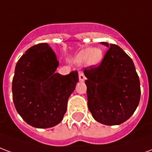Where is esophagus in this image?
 I'll return each mask as SVG.
<instances>
[{
  "mask_svg": "<svg viewBox=\"0 0 152 152\" xmlns=\"http://www.w3.org/2000/svg\"><path fill=\"white\" fill-rule=\"evenodd\" d=\"M86 79V76L84 75V73L82 72H79V80L80 81H84Z\"/></svg>",
  "mask_w": 152,
  "mask_h": 152,
  "instance_id": "1",
  "label": "esophagus"
}]
</instances>
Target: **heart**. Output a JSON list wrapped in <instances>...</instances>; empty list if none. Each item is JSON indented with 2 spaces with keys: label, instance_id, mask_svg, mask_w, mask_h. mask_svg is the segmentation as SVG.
I'll return each mask as SVG.
<instances>
[{
  "label": "heart",
  "instance_id": "1",
  "mask_svg": "<svg viewBox=\"0 0 152 152\" xmlns=\"http://www.w3.org/2000/svg\"><path fill=\"white\" fill-rule=\"evenodd\" d=\"M103 58V53L99 48H86L83 49L75 57V61L77 63L86 62L89 66L99 65Z\"/></svg>",
  "mask_w": 152,
  "mask_h": 152
}]
</instances>
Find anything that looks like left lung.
<instances>
[{
	"label": "left lung",
	"mask_w": 152,
	"mask_h": 152,
	"mask_svg": "<svg viewBox=\"0 0 152 152\" xmlns=\"http://www.w3.org/2000/svg\"><path fill=\"white\" fill-rule=\"evenodd\" d=\"M108 47L99 66L84 69L87 80L88 107L101 124L116 125L134 114L140 101V81L134 62L121 47Z\"/></svg>",
	"instance_id": "left-lung-1"
}]
</instances>
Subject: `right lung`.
Returning a JSON list of instances; mask_svg holds the SVG:
<instances>
[{"label":"right lung","mask_w":152,"mask_h":152,"mask_svg":"<svg viewBox=\"0 0 152 152\" xmlns=\"http://www.w3.org/2000/svg\"><path fill=\"white\" fill-rule=\"evenodd\" d=\"M58 61L47 43L29 48L16 64L12 82L13 101L28 124L55 126L66 113L67 100L79 81L77 71L66 76L56 73Z\"/></svg>","instance_id":"right-lung-1"}]
</instances>
